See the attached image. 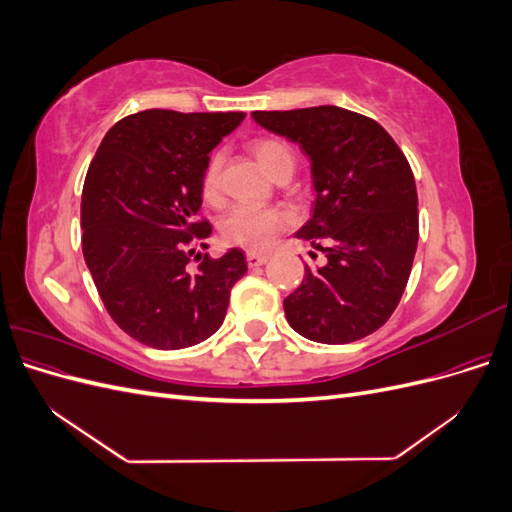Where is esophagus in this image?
Masks as SVG:
<instances>
[{"instance_id":"obj_1","label":"esophagus","mask_w":512,"mask_h":512,"mask_svg":"<svg viewBox=\"0 0 512 512\" xmlns=\"http://www.w3.org/2000/svg\"><path fill=\"white\" fill-rule=\"evenodd\" d=\"M245 260H247V267L250 269H256V267H262L265 262L269 260L267 254H256V252H247L245 254Z\"/></svg>"}]
</instances>
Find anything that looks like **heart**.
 <instances>
[{
    "mask_svg": "<svg viewBox=\"0 0 512 512\" xmlns=\"http://www.w3.org/2000/svg\"><path fill=\"white\" fill-rule=\"evenodd\" d=\"M254 156L262 164V168L273 177L277 170L284 166H294V158L290 149L275 141V138H258L252 145ZM222 153H213L203 168L200 177V190L207 200H215L220 196L222 185ZM288 215L275 207L260 205H239L232 209L222 222V237L226 243L245 247L252 252H265L273 245L277 235L288 226Z\"/></svg>",
    "mask_w": 512,
    "mask_h": 512,
    "instance_id": "heart-1",
    "label": "heart"
}]
</instances>
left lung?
I'll list each match as a JSON object with an SVG mask.
<instances>
[{"label": "left lung", "instance_id": "obj_1", "mask_svg": "<svg viewBox=\"0 0 512 512\" xmlns=\"http://www.w3.org/2000/svg\"><path fill=\"white\" fill-rule=\"evenodd\" d=\"M252 117L299 143L312 162L316 205L297 237L327 262L305 265L301 286L284 299L288 324L320 344L371 335L399 305L418 243V196L404 151L378 121L339 106Z\"/></svg>", "mask_w": 512, "mask_h": 512}]
</instances>
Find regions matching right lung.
<instances>
[{
    "label": "right lung",
    "instance_id": "add662e5",
    "mask_svg": "<svg viewBox=\"0 0 512 512\" xmlns=\"http://www.w3.org/2000/svg\"><path fill=\"white\" fill-rule=\"evenodd\" d=\"M245 113L149 108L106 132L89 164L83 256L108 316L136 342L181 350L222 327L230 290L247 271L241 250L196 254L211 224L198 220L211 149Z\"/></svg>",
    "mask_w": 512,
    "mask_h": 512
}]
</instances>
